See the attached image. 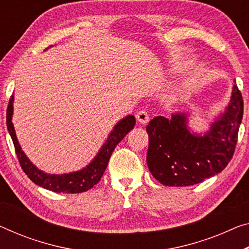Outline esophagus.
<instances>
[{
  "label": "esophagus",
  "instance_id": "34e87169",
  "mask_svg": "<svg viewBox=\"0 0 249 249\" xmlns=\"http://www.w3.org/2000/svg\"><path fill=\"white\" fill-rule=\"evenodd\" d=\"M136 119L140 122V124H146L149 122V116L146 110H140V111H138L136 114Z\"/></svg>",
  "mask_w": 249,
  "mask_h": 249
}]
</instances>
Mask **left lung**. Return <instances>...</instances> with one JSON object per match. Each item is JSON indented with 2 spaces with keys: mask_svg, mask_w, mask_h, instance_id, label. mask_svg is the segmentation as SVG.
I'll return each mask as SVG.
<instances>
[{
  "mask_svg": "<svg viewBox=\"0 0 249 249\" xmlns=\"http://www.w3.org/2000/svg\"><path fill=\"white\" fill-rule=\"evenodd\" d=\"M243 112V97L235 85L225 112L204 136L189 131L186 113L154 118L147 125L151 175L164 186L185 187L219 174L235 152Z\"/></svg>",
  "mask_w": 249,
  "mask_h": 249,
  "instance_id": "1",
  "label": "left lung"
}]
</instances>
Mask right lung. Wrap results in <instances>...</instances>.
<instances>
[{
	"label": "right lung",
	"mask_w": 249,
	"mask_h": 249,
	"mask_svg": "<svg viewBox=\"0 0 249 249\" xmlns=\"http://www.w3.org/2000/svg\"><path fill=\"white\" fill-rule=\"evenodd\" d=\"M13 101L14 97L12 95L10 99L9 106L6 110V125L9 130L10 136L13 140V144L17 152L18 162L21 164V168L24 171L25 175L36 183V185L43 187L45 189H49L54 193H63V194H79L83 193L92 188L94 185L100 181L101 177L105 174V170L108 166L109 159L114 148L124 138L127 136V133L132 130L136 124V118L132 114H129L124 119L120 120L114 125V128L108 139L103 143L98 155L94 157V159L91 161L86 168L74 171L70 174L63 175H51L47 174L44 171L34 166L30 161L28 157L22 151L20 143H18L15 130L12 124V114H13Z\"/></svg>",
	"instance_id": "obj_1"
}]
</instances>
